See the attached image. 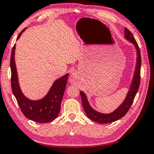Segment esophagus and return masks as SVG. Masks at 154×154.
<instances>
[{"label": "esophagus", "mask_w": 154, "mask_h": 154, "mask_svg": "<svg viewBox=\"0 0 154 154\" xmlns=\"http://www.w3.org/2000/svg\"><path fill=\"white\" fill-rule=\"evenodd\" d=\"M78 79H79V75H78L77 73L75 72H72L71 76H70V82L72 84H75L76 82Z\"/></svg>", "instance_id": "34e87169"}]
</instances>
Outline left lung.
<instances>
[{"instance_id":"1","label":"left lung","mask_w":154,"mask_h":154,"mask_svg":"<svg viewBox=\"0 0 154 154\" xmlns=\"http://www.w3.org/2000/svg\"><path fill=\"white\" fill-rule=\"evenodd\" d=\"M125 37L126 40H128L129 42H131L132 44H133L134 47L136 48L137 63L135 69H134L133 80H132L130 85V88H129L127 95H126V98L122 103V104L112 113H109V114H103V113L99 112L94 109L90 106L89 103H88L86 94L83 93L82 91H80V95H81L82 106L85 109L86 114H87L88 118H90L91 120L95 121L96 122L100 124L111 123L125 116L126 113L128 111L129 108L131 107L132 103H133L137 91H138L140 85V70H141V52H140L139 46L137 45L133 35L132 34L131 32L126 28H125Z\"/></svg>"}]
</instances>
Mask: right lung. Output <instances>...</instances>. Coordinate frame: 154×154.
I'll return each instance as SVG.
<instances>
[{
  "instance_id": "right-lung-1",
  "label": "right lung",
  "mask_w": 154,
  "mask_h": 154,
  "mask_svg": "<svg viewBox=\"0 0 154 154\" xmlns=\"http://www.w3.org/2000/svg\"><path fill=\"white\" fill-rule=\"evenodd\" d=\"M24 28L19 34L17 40L20 38L21 34L25 31ZM15 45L13 46L11 55L10 66L11 70V88L14 96L21 112L29 120L39 123H47L53 121L57 117L60 112L61 103L65 89L66 87L68 74H65L60 79L54 82L49 91L44 97L39 100H31L27 98L19 85L17 69L15 61Z\"/></svg>"
}]
</instances>
